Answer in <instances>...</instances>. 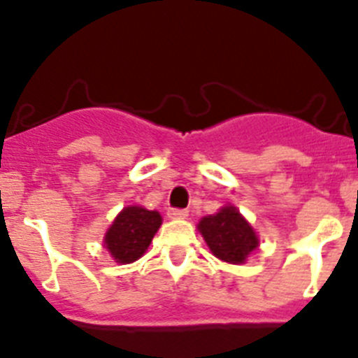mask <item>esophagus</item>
<instances>
[{"instance_id": "obj_1", "label": "esophagus", "mask_w": 358, "mask_h": 358, "mask_svg": "<svg viewBox=\"0 0 358 358\" xmlns=\"http://www.w3.org/2000/svg\"><path fill=\"white\" fill-rule=\"evenodd\" d=\"M187 215H189V212L183 210V208H169L167 210V217L171 219H185Z\"/></svg>"}]
</instances>
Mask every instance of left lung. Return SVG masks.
I'll return each mask as SVG.
<instances>
[{
  "mask_svg": "<svg viewBox=\"0 0 358 358\" xmlns=\"http://www.w3.org/2000/svg\"><path fill=\"white\" fill-rule=\"evenodd\" d=\"M198 228L212 253L224 262L243 264L259 246L253 228L235 207H224L217 214L203 217Z\"/></svg>",
  "mask_w": 358,
  "mask_h": 358,
  "instance_id": "8db88e82",
  "label": "left lung"
}]
</instances>
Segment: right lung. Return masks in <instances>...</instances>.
I'll return each instance as SVG.
<instances>
[{
	"mask_svg": "<svg viewBox=\"0 0 358 358\" xmlns=\"http://www.w3.org/2000/svg\"><path fill=\"white\" fill-rule=\"evenodd\" d=\"M160 224L162 217L159 212L143 207H127L108 228L105 246L115 262L130 264L144 255Z\"/></svg>",
	"mask_w": 358,
	"mask_h": 358,
	"instance_id": "obj_1",
	"label": "right lung"
}]
</instances>
